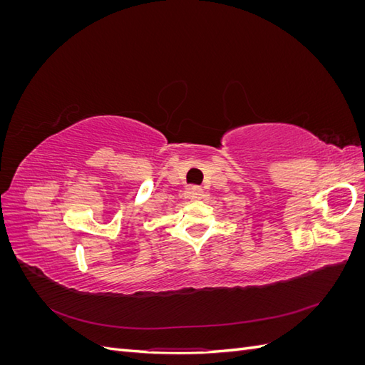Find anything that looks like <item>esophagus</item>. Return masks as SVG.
Listing matches in <instances>:
<instances>
[{
  "instance_id": "34e87169",
  "label": "esophagus",
  "mask_w": 365,
  "mask_h": 365,
  "mask_svg": "<svg viewBox=\"0 0 365 365\" xmlns=\"http://www.w3.org/2000/svg\"><path fill=\"white\" fill-rule=\"evenodd\" d=\"M189 196H190L192 201H197V200H202L204 192H202L200 185H192L189 189Z\"/></svg>"
}]
</instances>
